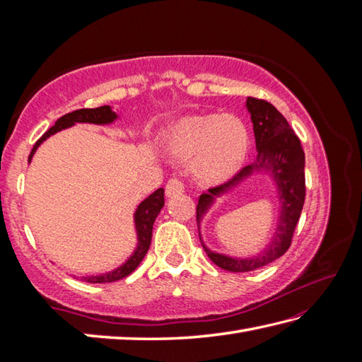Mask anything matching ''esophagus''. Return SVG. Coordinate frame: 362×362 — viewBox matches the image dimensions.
<instances>
[{
	"mask_svg": "<svg viewBox=\"0 0 362 362\" xmlns=\"http://www.w3.org/2000/svg\"><path fill=\"white\" fill-rule=\"evenodd\" d=\"M185 191V187H183V182L180 179H171L166 183V196L173 197L177 194H182Z\"/></svg>",
	"mask_w": 362,
	"mask_h": 362,
	"instance_id": "34e87169",
	"label": "esophagus"
}]
</instances>
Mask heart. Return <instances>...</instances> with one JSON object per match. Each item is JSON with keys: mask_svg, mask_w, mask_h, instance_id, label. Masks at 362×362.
Returning <instances> with one entry per match:
<instances>
[{"mask_svg": "<svg viewBox=\"0 0 362 362\" xmlns=\"http://www.w3.org/2000/svg\"><path fill=\"white\" fill-rule=\"evenodd\" d=\"M247 146V130L230 115L188 117L168 136L173 158L193 161L194 175L205 183H219L233 175L244 161Z\"/></svg>", "mask_w": 362, "mask_h": 362, "instance_id": "1", "label": "heart"}]
</instances>
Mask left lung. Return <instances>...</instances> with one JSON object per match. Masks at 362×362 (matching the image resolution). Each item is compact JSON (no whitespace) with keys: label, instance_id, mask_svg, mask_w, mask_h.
Wrapping results in <instances>:
<instances>
[{"label":"left lung","instance_id":"obj_1","mask_svg":"<svg viewBox=\"0 0 362 362\" xmlns=\"http://www.w3.org/2000/svg\"><path fill=\"white\" fill-rule=\"evenodd\" d=\"M245 105H247L253 122V134H255L258 152L257 158L250 165L244 166L241 171H238L226 183L210 188L209 193L201 194L196 206L197 226L201 224L206 210L213 205L214 197L227 193L228 189H232L247 177L263 171L274 177L281 206L272 241L257 257H227L210 250L202 243L204 250L213 263L230 272H250L280 258L289 249L305 202V152L298 136L271 103L264 99L247 98Z\"/></svg>","mask_w":362,"mask_h":362}]
</instances>
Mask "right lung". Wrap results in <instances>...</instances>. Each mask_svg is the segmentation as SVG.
<instances>
[{
  "label": "right lung",
  "mask_w": 362,
  "mask_h": 362,
  "mask_svg": "<svg viewBox=\"0 0 362 362\" xmlns=\"http://www.w3.org/2000/svg\"><path fill=\"white\" fill-rule=\"evenodd\" d=\"M118 118V115L112 112L110 105H103V107H96V109H79L74 110L71 113L64 115L62 118H59L56 121L48 132H45L43 136L38 140L33 151H30V156L28 158V161H30L33 158L34 152L37 151L38 146H40L46 138L54 135L59 130L66 129L74 126L76 122H91V124H110L115 119ZM165 205V189L158 188L157 191L146 197L144 201L138 205V209L135 211V228H136V235H138V245L136 249L134 250L132 255L126 261L124 264H121L119 267L115 269L112 272H107L103 275H90V276H82L81 280L87 281V283H112L124 279V276L132 274L135 269L138 267V264L141 263L146 253L149 250L151 245V240H152V226L156 222V218L158 216L160 210L163 209Z\"/></svg>",
  "instance_id": "add662e5"
}]
</instances>
